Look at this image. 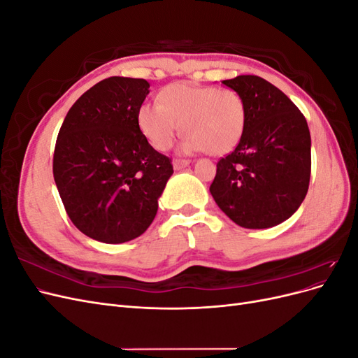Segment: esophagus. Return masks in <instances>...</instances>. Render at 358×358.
I'll use <instances>...</instances> for the list:
<instances>
[{"mask_svg":"<svg viewBox=\"0 0 358 358\" xmlns=\"http://www.w3.org/2000/svg\"><path fill=\"white\" fill-rule=\"evenodd\" d=\"M189 162H191L189 159H175V161H173V169H175V170H182V169L188 167Z\"/></svg>","mask_w":358,"mask_h":358,"instance_id":"esophagus-1","label":"esophagus"}]
</instances>
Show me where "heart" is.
Returning a JSON list of instances; mask_svg holds the SVG:
<instances>
[{"instance_id":"obj_1","label":"heart","mask_w":358,"mask_h":358,"mask_svg":"<svg viewBox=\"0 0 358 358\" xmlns=\"http://www.w3.org/2000/svg\"><path fill=\"white\" fill-rule=\"evenodd\" d=\"M157 100L137 109L140 133L155 149H169L180 125L185 152L224 155L241 142L248 110L237 91L176 82L164 86Z\"/></svg>"}]
</instances>
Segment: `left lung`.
<instances>
[{
  "label": "left lung",
  "instance_id": "obj_1",
  "mask_svg": "<svg viewBox=\"0 0 358 358\" xmlns=\"http://www.w3.org/2000/svg\"><path fill=\"white\" fill-rule=\"evenodd\" d=\"M246 103L239 145L216 164L210 194L243 229H270L288 220L305 200L310 179V134L288 96L258 76L222 80Z\"/></svg>",
  "mask_w": 358,
  "mask_h": 358
}]
</instances>
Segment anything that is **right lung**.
<instances>
[{
    "instance_id": "right-lung-1",
    "label": "right lung",
    "mask_w": 358,
    "mask_h": 358,
    "mask_svg": "<svg viewBox=\"0 0 358 358\" xmlns=\"http://www.w3.org/2000/svg\"><path fill=\"white\" fill-rule=\"evenodd\" d=\"M148 94L145 79L113 76L86 91L61 125L53 178L71 222L94 241L124 243L143 234L173 175L171 159L137 127Z\"/></svg>"
}]
</instances>
